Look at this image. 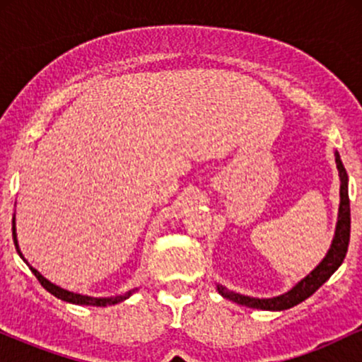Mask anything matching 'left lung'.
Wrapping results in <instances>:
<instances>
[{"label":"left lung","mask_w":362,"mask_h":362,"mask_svg":"<svg viewBox=\"0 0 362 362\" xmlns=\"http://www.w3.org/2000/svg\"><path fill=\"white\" fill-rule=\"evenodd\" d=\"M337 168L340 173V207H339V223L337 230H335L334 242H332L330 250L327 257L320 262V265L313 272L308 274L301 282H298L289 293L282 294L277 298H269V300H257V298L242 296V294H235L228 291L223 286H218V291L228 300L238 303V305L248 306V308H260V310H288L293 306L300 305L306 298L317 291L323 282L330 279V276L340 267L344 259H346L349 240H351V204H349V190H347V173L344 168L342 161L337 155Z\"/></svg>","instance_id":"1"}]
</instances>
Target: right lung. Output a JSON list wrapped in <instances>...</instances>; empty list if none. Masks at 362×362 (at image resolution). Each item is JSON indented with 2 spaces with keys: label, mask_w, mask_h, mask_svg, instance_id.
Here are the masks:
<instances>
[{
  "label": "right lung",
  "mask_w": 362,
  "mask_h": 362,
  "mask_svg": "<svg viewBox=\"0 0 362 362\" xmlns=\"http://www.w3.org/2000/svg\"><path fill=\"white\" fill-rule=\"evenodd\" d=\"M13 242H15V247H16V252L20 253L18 250V243H16V235H15V218H13ZM20 257H22V253H20ZM30 271L34 272V276L39 279L40 284L44 286L45 289L49 291V293L54 294L56 298H59L62 301H68V303H74V305H86V306H109V305H115V303H120L124 300H127L129 296H131V291L126 294H122V296H115V298H90V296H81V294H74V293H69V291L66 289H61L57 288V286H54L52 282H49L45 277L40 274L37 269L30 267Z\"/></svg>",
  "instance_id": "1"
}]
</instances>
